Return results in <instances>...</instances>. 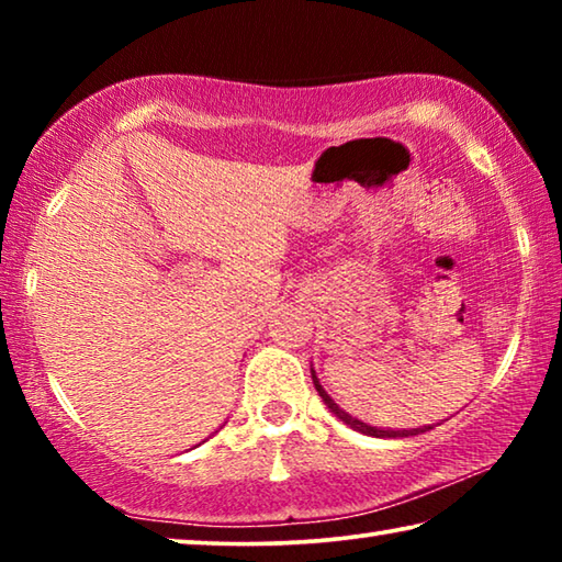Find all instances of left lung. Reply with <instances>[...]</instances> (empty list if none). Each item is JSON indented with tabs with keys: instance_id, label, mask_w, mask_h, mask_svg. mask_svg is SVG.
<instances>
[{
	"instance_id": "8db88e82",
	"label": "left lung",
	"mask_w": 562,
	"mask_h": 562,
	"mask_svg": "<svg viewBox=\"0 0 562 562\" xmlns=\"http://www.w3.org/2000/svg\"><path fill=\"white\" fill-rule=\"evenodd\" d=\"M312 382H315V389L319 392L322 402H325L331 408V414H337L341 422L349 424L355 431H361V434H367V436H376V439H396V436H416V434H424V431L431 429V426H424V429H412V431H389V429L384 431V429H376V426H369L364 422H359V418H351L347 412H341V408L335 402H331V396L325 392V389H322L319 379L315 374V369H312Z\"/></svg>"
}]
</instances>
